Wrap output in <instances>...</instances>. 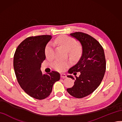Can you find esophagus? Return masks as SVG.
<instances>
[{
	"label": "esophagus",
	"instance_id": "1",
	"mask_svg": "<svg viewBox=\"0 0 122 122\" xmlns=\"http://www.w3.org/2000/svg\"><path fill=\"white\" fill-rule=\"evenodd\" d=\"M61 77L62 78H64L67 77V75L65 73H61Z\"/></svg>",
	"mask_w": 122,
	"mask_h": 122
}]
</instances>
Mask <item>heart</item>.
I'll list each match as a JSON object with an SVG mask.
<instances>
[{
	"label": "heart",
	"instance_id": "1",
	"mask_svg": "<svg viewBox=\"0 0 122 122\" xmlns=\"http://www.w3.org/2000/svg\"><path fill=\"white\" fill-rule=\"evenodd\" d=\"M54 43L60 45L68 51L69 55L72 58H75L81 53V49L80 47L76 46V41L75 39L67 35H62L57 37ZM46 57L52 59L54 57V45L49 42L46 46L45 50ZM70 63L68 61L56 60L52 64V67L55 70L62 72L70 66Z\"/></svg>",
	"mask_w": 122,
	"mask_h": 122
}]
</instances>
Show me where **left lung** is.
<instances>
[{
	"label": "left lung",
	"mask_w": 122,
	"mask_h": 122,
	"mask_svg": "<svg viewBox=\"0 0 122 122\" xmlns=\"http://www.w3.org/2000/svg\"><path fill=\"white\" fill-rule=\"evenodd\" d=\"M71 36L76 39L82 47V55L77 63L69 69V73L76 75L67 77L74 80V85L67 91L72 96L81 98L88 96L99 86L106 71V59L104 49L96 39L83 32L71 33Z\"/></svg>",
	"instance_id": "1"
}]
</instances>
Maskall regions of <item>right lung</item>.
<instances>
[{
  "label": "right lung",
  "instance_id": "right-lung-1",
  "mask_svg": "<svg viewBox=\"0 0 122 122\" xmlns=\"http://www.w3.org/2000/svg\"><path fill=\"white\" fill-rule=\"evenodd\" d=\"M51 35L29 37L16 49L13 66L17 80L21 88L30 96L37 100L47 97L53 84L60 80L57 72L43 74L41 64L46 59L45 50Z\"/></svg>",
  "mask_w": 122,
  "mask_h": 122
}]
</instances>
